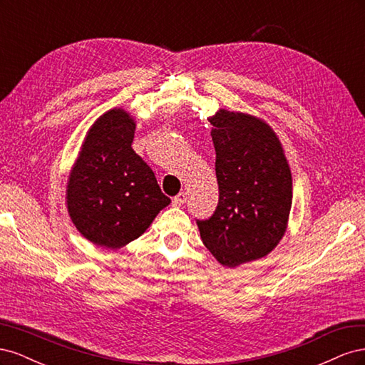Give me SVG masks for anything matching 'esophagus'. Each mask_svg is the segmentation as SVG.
I'll list each match as a JSON object with an SVG mask.
<instances>
[{
  "label": "esophagus",
  "instance_id": "34e87169",
  "mask_svg": "<svg viewBox=\"0 0 365 365\" xmlns=\"http://www.w3.org/2000/svg\"><path fill=\"white\" fill-rule=\"evenodd\" d=\"M185 201H187V193L185 192H180L178 195H176L173 200H172V204L175 205V207H181V205H184L185 204Z\"/></svg>",
  "mask_w": 365,
  "mask_h": 365
}]
</instances>
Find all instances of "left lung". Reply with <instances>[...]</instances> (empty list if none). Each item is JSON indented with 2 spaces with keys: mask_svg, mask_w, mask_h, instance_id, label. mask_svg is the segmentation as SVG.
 <instances>
[{
  "mask_svg": "<svg viewBox=\"0 0 365 365\" xmlns=\"http://www.w3.org/2000/svg\"><path fill=\"white\" fill-rule=\"evenodd\" d=\"M213 125L219 202L196 220L201 239L227 268L269 254L284 236L292 205V176L277 134L259 117L219 111Z\"/></svg>",
  "mask_w": 365,
  "mask_h": 365,
  "instance_id": "1",
  "label": "left lung"
}]
</instances>
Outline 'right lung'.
I'll return each mask as SVG.
<instances>
[{
  "label": "right lung",
  "mask_w": 365,
  "mask_h": 365,
  "mask_svg": "<svg viewBox=\"0 0 365 365\" xmlns=\"http://www.w3.org/2000/svg\"><path fill=\"white\" fill-rule=\"evenodd\" d=\"M134 134V117L123 108L109 109L88 129L68 176V215L97 247L128 245L170 204L152 169L130 148Z\"/></svg>",
  "instance_id": "obj_1"
}]
</instances>
